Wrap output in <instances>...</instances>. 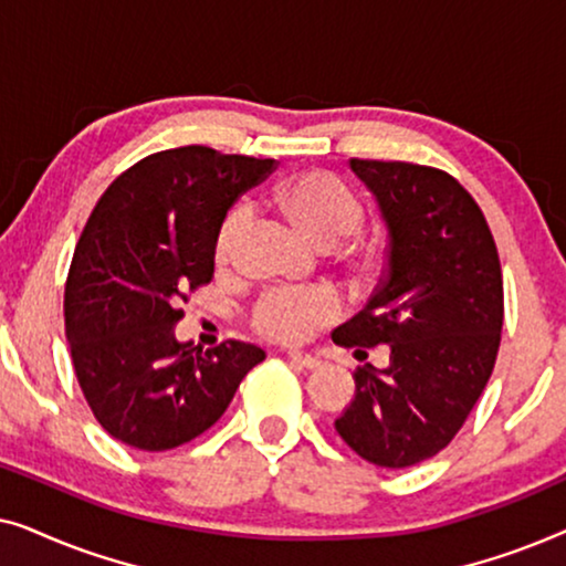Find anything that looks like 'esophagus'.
<instances>
[{"instance_id":"34e87169","label":"esophagus","mask_w":566,"mask_h":566,"mask_svg":"<svg viewBox=\"0 0 566 566\" xmlns=\"http://www.w3.org/2000/svg\"><path fill=\"white\" fill-rule=\"evenodd\" d=\"M289 360L291 363H296V366H301V368H308V370H314V368H319V358H316V355H308V353H301V350H289Z\"/></svg>"}]
</instances>
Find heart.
I'll use <instances>...</instances> for the list:
<instances>
[{
  "instance_id": "1",
  "label": "heart",
  "mask_w": 566,
  "mask_h": 566,
  "mask_svg": "<svg viewBox=\"0 0 566 566\" xmlns=\"http://www.w3.org/2000/svg\"><path fill=\"white\" fill-rule=\"evenodd\" d=\"M277 206L312 242L322 247H339L355 237L366 219V206L358 192L343 177L312 169L285 180L275 192ZM252 213L237 203L223 216L216 231L213 258L219 268H229L237 258L239 244L250 229ZM339 316V298L327 285L308 289H270L254 301L250 322L254 332L277 343H301L324 324Z\"/></svg>"
}]
</instances>
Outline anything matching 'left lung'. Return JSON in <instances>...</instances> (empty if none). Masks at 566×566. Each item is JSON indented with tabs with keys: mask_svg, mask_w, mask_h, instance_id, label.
Returning <instances> with one entry per match:
<instances>
[{
	"mask_svg": "<svg viewBox=\"0 0 566 566\" xmlns=\"http://www.w3.org/2000/svg\"><path fill=\"white\" fill-rule=\"evenodd\" d=\"M350 167L376 196L389 244L374 296L332 339L391 353L384 370H355L335 430L368 463L407 469L451 443L490 381L505 319L500 254L453 175L412 161Z\"/></svg>",
	"mask_w": 566,
	"mask_h": 566,
	"instance_id": "left-lung-1",
	"label": "left lung"
}]
</instances>
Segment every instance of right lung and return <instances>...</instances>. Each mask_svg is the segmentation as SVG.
Instances as JSON below:
<instances>
[{
  "label": "right lung",
  "instance_id": "1",
  "mask_svg": "<svg viewBox=\"0 0 566 566\" xmlns=\"http://www.w3.org/2000/svg\"><path fill=\"white\" fill-rule=\"evenodd\" d=\"M275 159L180 146L115 177L76 242L64 291L66 339L84 399L120 443L169 451L227 412L265 350L242 339L177 343L190 293L213 281V244L234 200Z\"/></svg>",
  "mask_w": 566,
  "mask_h": 566
}]
</instances>
